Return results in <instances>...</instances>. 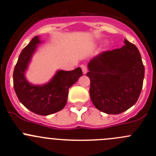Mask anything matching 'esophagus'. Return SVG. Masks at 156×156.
I'll use <instances>...</instances> for the list:
<instances>
[{
    "instance_id": "obj_1",
    "label": "esophagus",
    "mask_w": 156,
    "mask_h": 156,
    "mask_svg": "<svg viewBox=\"0 0 156 156\" xmlns=\"http://www.w3.org/2000/svg\"><path fill=\"white\" fill-rule=\"evenodd\" d=\"M81 68H82V70H83V73L85 74V73H87V71H88V68H87V66L85 65H81Z\"/></svg>"
}]
</instances>
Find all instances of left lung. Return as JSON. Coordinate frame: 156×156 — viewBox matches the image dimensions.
<instances>
[{
    "mask_svg": "<svg viewBox=\"0 0 156 156\" xmlns=\"http://www.w3.org/2000/svg\"><path fill=\"white\" fill-rule=\"evenodd\" d=\"M100 53L88 63L90 98L100 111L118 115L135 104L144 78V66L135 44Z\"/></svg>",
    "mask_w": 156,
    "mask_h": 156,
    "instance_id": "8db88e82",
    "label": "left lung"
}]
</instances>
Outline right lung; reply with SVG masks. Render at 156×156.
Segmentation results:
<instances>
[{
    "mask_svg": "<svg viewBox=\"0 0 156 156\" xmlns=\"http://www.w3.org/2000/svg\"><path fill=\"white\" fill-rule=\"evenodd\" d=\"M41 42L35 36L22 50L13 72V85L19 101L30 111L48 115L62 109L67 103L68 89L83 76L80 68L73 71H58L53 79L43 85H33L24 76L32 55Z\"/></svg>",
    "mask_w": 156,
    "mask_h": 156,
    "instance_id": "obj_1",
    "label": "right lung"
}]
</instances>
